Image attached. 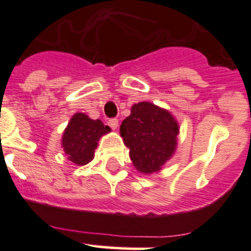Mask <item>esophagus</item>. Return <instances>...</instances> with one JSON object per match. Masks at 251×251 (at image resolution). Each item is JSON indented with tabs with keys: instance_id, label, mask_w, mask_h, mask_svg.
I'll return each mask as SVG.
<instances>
[{
	"instance_id": "esophagus-1",
	"label": "esophagus",
	"mask_w": 251,
	"mask_h": 251,
	"mask_svg": "<svg viewBox=\"0 0 251 251\" xmlns=\"http://www.w3.org/2000/svg\"><path fill=\"white\" fill-rule=\"evenodd\" d=\"M108 124H109V126L113 128V130H116L119 126V120L118 119H110V120L108 121Z\"/></svg>"
}]
</instances>
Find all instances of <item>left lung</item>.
Wrapping results in <instances>:
<instances>
[{
	"instance_id": "8db88e82",
	"label": "left lung",
	"mask_w": 251,
	"mask_h": 251,
	"mask_svg": "<svg viewBox=\"0 0 251 251\" xmlns=\"http://www.w3.org/2000/svg\"><path fill=\"white\" fill-rule=\"evenodd\" d=\"M178 123L169 110L151 102L136 103L121 123L120 136L130 149V159L138 173H159L177 148Z\"/></svg>"
}]
</instances>
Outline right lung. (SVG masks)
<instances>
[{
    "instance_id": "add662e5",
    "label": "right lung",
    "mask_w": 251,
    "mask_h": 251,
    "mask_svg": "<svg viewBox=\"0 0 251 251\" xmlns=\"http://www.w3.org/2000/svg\"><path fill=\"white\" fill-rule=\"evenodd\" d=\"M111 131L100 119L93 120L86 114L72 116L62 136V148L72 163L83 166L95 158V151L102 136Z\"/></svg>"
}]
</instances>
